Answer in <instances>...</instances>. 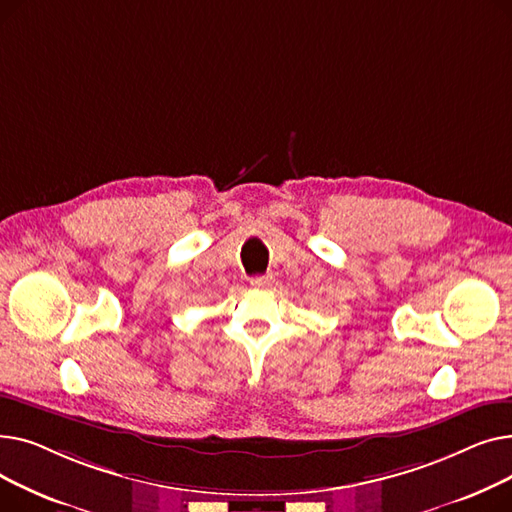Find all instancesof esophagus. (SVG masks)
I'll return each instance as SVG.
<instances>
[{
	"instance_id": "1",
	"label": "esophagus",
	"mask_w": 512,
	"mask_h": 512,
	"mask_svg": "<svg viewBox=\"0 0 512 512\" xmlns=\"http://www.w3.org/2000/svg\"><path fill=\"white\" fill-rule=\"evenodd\" d=\"M274 282V278L267 274V276H255V278H251V286L253 288H267Z\"/></svg>"
}]
</instances>
